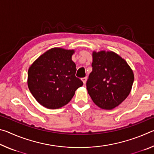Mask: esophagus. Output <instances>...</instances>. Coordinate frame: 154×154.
I'll use <instances>...</instances> for the list:
<instances>
[{
  "label": "esophagus",
  "mask_w": 154,
  "mask_h": 154,
  "mask_svg": "<svg viewBox=\"0 0 154 154\" xmlns=\"http://www.w3.org/2000/svg\"><path fill=\"white\" fill-rule=\"evenodd\" d=\"M82 80L83 83V84L85 85V83H86V81H87V77H83V78H82Z\"/></svg>",
  "instance_id": "esophagus-1"
}]
</instances>
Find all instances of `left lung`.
Here are the masks:
<instances>
[{"label": "left lung", "mask_w": 154, "mask_h": 154, "mask_svg": "<svg viewBox=\"0 0 154 154\" xmlns=\"http://www.w3.org/2000/svg\"><path fill=\"white\" fill-rule=\"evenodd\" d=\"M92 66L86 89L93 102L105 110L117 107L132 90L133 71L124 58L112 51H94Z\"/></svg>", "instance_id": "1"}]
</instances>
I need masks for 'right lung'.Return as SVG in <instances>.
Returning <instances> with one entry per match:
<instances>
[{"instance_id":"add662e5","label":"right lung","mask_w":154,"mask_h":154,"mask_svg":"<svg viewBox=\"0 0 154 154\" xmlns=\"http://www.w3.org/2000/svg\"><path fill=\"white\" fill-rule=\"evenodd\" d=\"M74 49L54 48L40 56L28 71V86L36 100L45 108L56 109L69 103L83 82L75 77Z\"/></svg>"}]
</instances>
